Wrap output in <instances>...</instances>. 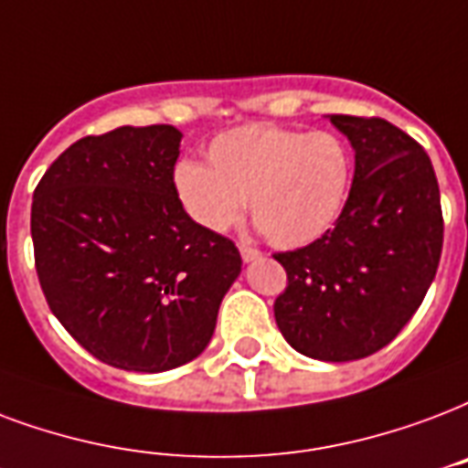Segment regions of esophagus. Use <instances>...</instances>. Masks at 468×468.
Returning <instances> with one entry per match:
<instances>
[{"label":"esophagus","instance_id":"esophagus-1","mask_svg":"<svg viewBox=\"0 0 468 468\" xmlns=\"http://www.w3.org/2000/svg\"><path fill=\"white\" fill-rule=\"evenodd\" d=\"M240 258L245 260V262H252V260L262 258V252H260L258 248L248 245V242H240Z\"/></svg>","mask_w":468,"mask_h":468}]
</instances>
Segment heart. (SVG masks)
Listing matches in <instances>:
<instances>
[{
  "label": "heart",
  "mask_w": 468,
  "mask_h": 468,
  "mask_svg": "<svg viewBox=\"0 0 468 468\" xmlns=\"http://www.w3.org/2000/svg\"><path fill=\"white\" fill-rule=\"evenodd\" d=\"M208 166L181 162L174 188L201 228L226 233L250 213L277 248H302L344 213L353 164L336 134L280 124H245L213 139Z\"/></svg>",
  "instance_id": "b5f03b06"
}]
</instances>
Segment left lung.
<instances>
[{"mask_svg": "<svg viewBox=\"0 0 468 468\" xmlns=\"http://www.w3.org/2000/svg\"><path fill=\"white\" fill-rule=\"evenodd\" d=\"M329 120L356 152L351 194L319 240L274 255L287 272L274 319L294 351L344 363L380 351L420 309L444 220L432 162L415 139L380 117Z\"/></svg>", "mask_w": 468, "mask_h": 468, "instance_id": "1", "label": "left lung"}]
</instances>
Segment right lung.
<instances>
[{
    "label": "right lung",
    "mask_w": 468,
    "mask_h": 468,
    "mask_svg": "<svg viewBox=\"0 0 468 468\" xmlns=\"http://www.w3.org/2000/svg\"><path fill=\"white\" fill-rule=\"evenodd\" d=\"M181 132L117 127L83 137L31 203L46 302L98 361L162 373L194 361L240 274L233 240L191 220L174 188Z\"/></svg>",
    "instance_id": "obj_1"
}]
</instances>
